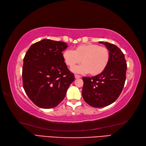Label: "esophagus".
<instances>
[{
	"label": "esophagus",
	"mask_w": 146,
	"mask_h": 146,
	"mask_svg": "<svg viewBox=\"0 0 146 146\" xmlns=\"http://www.w3.org/2000/svg\"><path fill=\"white\" fill-rule=\"evenodd\" d=\"M75 78H80L81 76L78 75H75Z\"/></svg>",
	"instance_id": "obj_1"
}]
</instances>
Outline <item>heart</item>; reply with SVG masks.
Listing matches in <instances>:
<instances>
[{
	"mask_svg": "<svg viewBox=\"0 0 146 146\" xmlns=\"http://www.w3.org/2000/svg\"><path fill=\"white\" fill-rule=\"evenodd\" d=\"M64 62L69 67H73L82 62V64L71 68L77 73H87L96 76L102 73L110 61L109 49L98 44L88 43L76 46L74 50L66 49L62 53Z\"/></svg>",
	"mask_w": 146,
	"mask_h": 146,
	"instance_id": "heart-1",
	"label": "heart"
}]
</instances>
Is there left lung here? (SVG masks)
Segmentation results:
<instances>
[{"label": "left lung", "instance_id": "obj_1", "mask_svg": "<svg viewBox=\"0 0 146 146\" xmlns=\"http://www.w3.org/2000/svg\"><path fill=\"white\" fill-rule=\"evenodd\" d=\"M110 51V58L102 73L93 77L84 76L82 95L84 100L94 108H103L117 99L123 90L127 70L122 51L114 44L99 42Z\"/></svg>", "mask_w": 146, "mask_h": 146}]
</instances>
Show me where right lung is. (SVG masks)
<instances>
[{
	"mask_svg": "<svg viewBox=\"0 0 146 146\" xmlns=\"http://www.w3.org/2000/svg\"><path fill=\"white\" fill-rule=\"evenodd\" d=\"M64 42L43 39L30 46L24 58L23 88L36 106L44 109L56 107L65 97L75 80L64 62Z\"/></svg>",
	"mask_w": 146,
	"mask_h": 146,
	"instance_id": "right-lung-1",
	"label": "right lung"
}]
</instances>
